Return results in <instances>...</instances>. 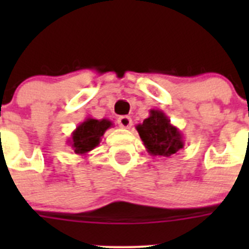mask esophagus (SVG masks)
Segmentation results:
<instances>
[{
	"label": "esophagus",
	"mask_w": 249,
	"mask_h": 249,
	"mask_svg": "<svg viewBox=\"0 0 249 249\" xmlns=\"http://www.w3.org/2000/svg\"><path fill=\"white\" fill-rule=\"evenodd\" d=\"M117 122L118 126L122 127V128H129V127L132 126V120L128 116H121V117L118 118Z\"/></svg>",
	"instance_id": "obj_1"
}]
</instances>
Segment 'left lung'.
Returning <instances> with one entry per match:
<instances>
[{"mask_svg": "<svg viewBox=\"0 0 249 249\" xmlns=\"http://www.w3.org/2000/svg\"><path fill=\"white\" fill-rule=\"evenodd\" d=\"M141 140L151 156L168 158L183 148L181 131L160 109H151L149 117L136 126Z\"/></svg>", "mask_w": 249, "mask_h": 249, "instance_id": "1", "label": "left lung"}]
</instances>
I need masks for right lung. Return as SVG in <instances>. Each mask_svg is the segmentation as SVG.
I'll list each match as a JSON object with an SVG mask.
<instances>
[{"label": "right lung", "instance_id": "right-lung-1", "mask_svg": "<svg viewBox=\"0 0 249 249\" xmlns=\"http://www.w3.org/2000/svg\"><path fill=\"white\" fill-rule=\"evenodd\" d=\"M109 127H112V122L109 120H94L92 117H87L72 132L71 137L67 140L68 146H71L76 155L86 156L100 144L105 132Z\"/></svg>", "mask_w": 249, "mask_h": 249}]
</instances>
